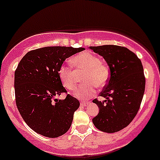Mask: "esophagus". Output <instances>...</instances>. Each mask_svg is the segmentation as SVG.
I'll return each mask as SVG.
<instances>
[{
	"instance_id": "1",
	"label": "esophagus",
	"mask_w": 160,
	"mask_h": 160,
	"mask_svg": "<svg viewBox=\"0 0 160 160\" xmlns=\"http://www.w3.org/2000/svg\"><path fill=\"white\" fill-rule=\"evenodd\" d=\"M89 105V102H80V106L84 107L87 106Z\"/></svg>"
}]
</instances>
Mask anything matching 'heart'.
<instances>
[{
  "instance_id": "1",
  "label": "heart",
  "mask_w": 160,
  "mask_h": 160,
  "mask_svg": "<svg viewBox=\"0 0 160 160\" xmlns=\"http://www.w3.org/2000/svg\"><path fill=\"white\" fill-rule=\"evenodd\" d=\"M78 71L85 72L83 81L84 83L75 91L74 96L80 99H87L96 94V86L102 87L105 86L109 78V70L108 67L101 63V59L97 56L89 53H83L75 56L73 58ZM58 75L64 87L69 90L76 88L75 72L73 68L63 64L59 68Z\"/></svg>"
}]
</instances>
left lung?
<instances>
[{
  "mask_svg": "<svg viewBox=\"0 0 160 160\" xmlns=\"http://www.w3.org/2000/svg\"><path fill=\"white\" fill-rule=\"evenodd\" d=\"M89 48L102 56L110 69L108 83L100 93L106 99L92 100L99 108L92 122L103 132H117L127 127L139 111L145 90L143 65L125 47L106 45Z\"/></svg>",
  "mask_w": 160,
  "mask_h": 160,
  "instance_id": "1",
  "label": "left lung"
}]
</instances>
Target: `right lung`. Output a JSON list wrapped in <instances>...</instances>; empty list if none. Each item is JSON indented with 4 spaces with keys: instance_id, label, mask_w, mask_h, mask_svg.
I'll return each mask as SVG.
<instances>
[{
    "instance_id": "obj_1",
    "label": "right lung",
    "mask_w": 160,
    "mask_h": 160,
    "mask_svg": "<svg viewBox=\"0 0 160 160\" xmlns=\"http://www.w3.org/2000/svg\"><path fill=\"white\" fill-rule=\"evenodd\" d=\"M84 48L52 46L27 52L14 73L16 104L27 125L47 138H58L71 128L80 102L71 95L65 99L56 96L67 92L58 75L66 58Z\"/></svg>"
}]
</instances>
